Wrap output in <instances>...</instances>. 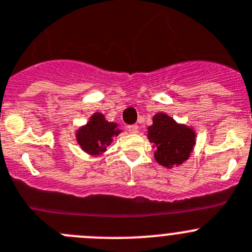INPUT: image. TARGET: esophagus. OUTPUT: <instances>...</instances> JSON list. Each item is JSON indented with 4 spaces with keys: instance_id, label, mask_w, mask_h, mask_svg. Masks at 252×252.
Wrapping results in <instances>:
<instances>
[{
    "instance_id": "esophagus-1",
    "label": "esophagus",
    "mask_w": 252,
    "mask_h": 252,
    "mask_svg": "<svg viewBox=\"0 0 252 252\" xmlns=\"http://www.w3.org/2000/svg\"><path fill=\"white\" fill-rule=\"evenodd\" d=\"M127 130H128V132H131V133H137L138 132V126H137V125H128Z\"/></svg>"
}]
</instances>
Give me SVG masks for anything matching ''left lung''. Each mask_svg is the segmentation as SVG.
Segmentation results:
<instances>
[{
  "mask_svg": "<svg viewBox=\"0 0 252 252\" xmlns=\"http://www.w3.org/2000/svg\"><path fill=\"white\" fill-rule=\"evenodd\" d=\"M148 138L155 143V158L162 166H178L188 159L195 143V133L184 125H178L166 114L153 116L148 127Z\"/></svg>",
  "mask_w": 252,
  "mask_h": 252,
  "instance_id": "obj_1",
  "label": "left lung"
}]
</instances>
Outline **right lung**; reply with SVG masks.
Masks as SVG:
<instances>
[{
	"label": "right lung",
	"instance_id": "right-lung-1",
	"mask_svg": "<svg viewBox=\"0 0 252 252\" xmlns=\"http://www.w3.org/2000/svg\"><path fill=\"white\" fill-rule=\"evenodd\" d=\"M116 127V124L106 121L104 115L97 112L92 116L86 126L78 131L76 140L85 152L99 155L106 151L107 146L112 142V137L121 132Z\"/></svg>",
	"mask_w": 252,
	"mask_h": 252
}]
</instances>
